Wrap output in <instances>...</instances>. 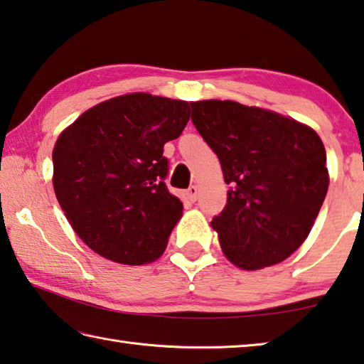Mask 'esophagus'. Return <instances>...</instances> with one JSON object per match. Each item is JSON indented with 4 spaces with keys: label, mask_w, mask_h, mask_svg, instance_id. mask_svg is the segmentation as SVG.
<instances>
[{
    "label": "esophagus",
    "mask_w": 364,
    "mask_h": 364,
    "mask_svg": "<svg viewBox=\"0 0 364 364\" xmlns=\"http://www.w3.org/2000/svg\"><path fill=\"white\" fill-rule=\"evenodd\" d=\"M186 194H188V199L191 202H196L197 200V196H199V188H197V186H189V189L186 191Z\"/></svg>",
    "instance_id": "esophagus-1"
}]
</instances>
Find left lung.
<instances>
[{"instance_id":"8db88e82","label":"left lung","mask_w":364,"mask_h":364,"mask_svg":"<svg viewBox=\"0 0 364 364\" xmlns=\"http://www.w3.org/2000/svg\"><path fill=\"white\" fill-rule=\"evenodd\" d=\"M191 107L231 184L226 207L212 220L225 257L245 271L284 262L305 242L328 193L321 138L291 117L236 101Z\"/></svg>"}]
</instances>
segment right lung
Returning a JSON list of instances; mask_svg holds the SVG:
<instances>
[{"instance_id": "obj_1", "label": "right lung", "mask_w": 364, "mask_h": 364, "mask_svg": "<svg viewBox=\"0 0 364 364\" xmlns=\"http://www.w3.org/2000/svg\"><path fill=\"white\" fill-rule=\"evenodd\" d=\"M189 102L128 93L96 104L53 149V186L78 237L110 262L151 263L164 254L183 202L167 189L164 146L189 120Z\"/></svg>"}]
</instances>
